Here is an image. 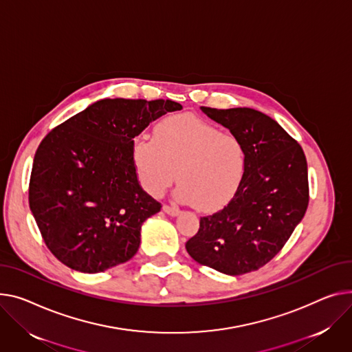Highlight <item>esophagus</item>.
Segmentation results:
<instances>
[{
    "label": "esophagus",
    "mask_w": 352,
    "mask_h": 352,
    "mask_svg": "<svg viewBox=\"0 0 352 352\" xmlns=\"http://www.w3.org/2000/svg\"><path fill=\"white\" fill-rule=\"evenodd\" d=\"M162 210H164V212H166L167 215H170V217H177V215L179 214V209H178V208L170 206V205H164V206H162Z\"/></svg>",
    "instance_id": "obj_1"
}]
</instances>
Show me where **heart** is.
<instances>
[{"label":"heart","instance_id":"heart-1","mask_svg":"<svg viewBox=\"0 0 352 352\" xmlns=\"http://www.w3.org/2000/svg\"><path fill=\"white\" fill-rule=\"evenodd\" d=\"M133 164L143 188L160 197L177 181L175 199L202 212L225 206L241 188L248 154L241 140L197 117H171L154 138H137Z\"/></svg>","mask_w":352,"mask_h":352}]
</instances>
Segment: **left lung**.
Wrapping results in <instances>:
<instances>
[{"instance_id":"left-lung-1","label":"left lung","mask_w":352,"mask_h":352,"mask_svg":"<svg viewBox=\"0 0 352 352\" xmlns=\"http://www.w3.org/2000/svg\"><path fill=\"white\" fill-rule=\"evenodd\" d=\"M201 110L243 143L241 188L218 212L204 217L185 243L192 259L229 276L261 269L282 250L309 205L307 161L272 117L249 107Z\"/></svg>"}]
</instances>
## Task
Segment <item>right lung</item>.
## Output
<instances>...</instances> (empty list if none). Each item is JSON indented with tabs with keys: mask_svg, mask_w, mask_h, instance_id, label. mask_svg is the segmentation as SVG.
<instances>
[{
	"mask_svg": "<svg viewBox=\"0 0 352 352\" xmlns=\"http://www.w3.org/2000/svg\"><path fill=\"white\" fill-rule=\"evenodd\" d=\"M181 109L162 99H103L42 140L30 179V208L59 262L99 273L137 253L142 225L161 204L137 179L133 138Z\"/></svg>",
	"mask_w": 352,
	"mask_h": 352,
	"instance_id": "right-lung-1",
	"label": "right lung"
}]
</instances>
